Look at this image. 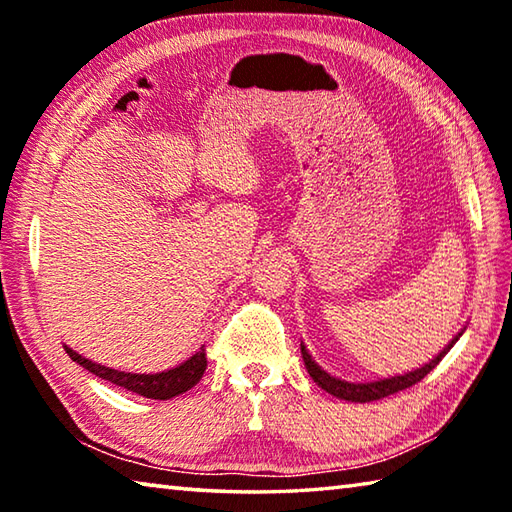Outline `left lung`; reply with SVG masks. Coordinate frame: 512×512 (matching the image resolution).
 Returning <instances> with one entry per match:
<instances>
[{
  "instance_id": "left-lung-1",
  "label": "left lung",
  "mask_w": 512,
  "mask_h": 512,
  "mask_svg": "<svg viewBox=\"0 0 512 512\" xmlns=\"http://www.w3.org/2000/svg\"><path fill=\"white\" fill-rule=\"evenodd\" d=\"M458 341L456 339L447 345V348L438 354L436 359H431L427 366H422L418 370L413 372H406V375H397V377H391V379H379V381H370V384H350V381H341L336 377H329L325 370H320L314 359H311V354L305 350V345L300 343V350H302V361H305V366L309 370L311 379L316 381V384L323 388V391H327L329 395H336L341 397V400H348V402H375V400H381V397H388L393 393H400L404 391V388H411L418 384L420 379H424L429 375V372L438 366L440 361H443L445 354L452 350V345Z\"/></svg>"
}]
</instances>
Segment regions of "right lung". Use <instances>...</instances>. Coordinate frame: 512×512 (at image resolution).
I'll return each instance as SVG.
<instances>
[{
    "mask_svg": "<svg viewBox=\"0 0 512 512\" xmlns=\"http://www.w3.org/2000/svg\"><path fill=\"white\" fill-rule=\"evenodd\" d=\"M72 361L79 363L85 370H90L92 375H97L99 379H106L110 384L126 388V391L137 393L142 397H149V400H171L180 393H187L189 388H194L198 381H201L203 372L207 368V357H205V348L198 350L192 359H187L183 366L167 370V372H158V375H133V372H119L106 366H99V363H92L90 359H83L79 352L65 348Z\"/></svg>",
    "mask_w": 512,
    "mask_h": 512,
    "instance_id": "1",
    "label": "right lung"
}]
</instances>
